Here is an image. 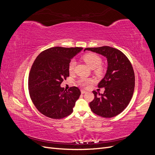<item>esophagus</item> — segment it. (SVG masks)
Here are the masks:
<instances>
[{
    "label": "esophagus",
    "mask_w": 155,
    "mask_h": 155,
    "mask_svg": "<svg viewBox=\"0 0 155 155\" xmlns=\"http://www.w3.org/2000/svg\"><path fill=\"white\" fill-rule=\"evenodd\" d=\"M81 92L82 94H83L86 93V92H87V91H85V90H81Z\"/></svg>",
    "instance_id": "34e87169"
}]
</instances>
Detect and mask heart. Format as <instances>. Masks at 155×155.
<instances>
[{"mask_svg":"<svg viewBox=\"0 0 155 155\" xmlns=\"http://www.w3.org/2000/svg\"><path fill=\"white\" fill-rule=\"evenodd\" d=\"M83 59L90 68L92 69H95L96 72H99L101 70V68H100V64H101L102 60L100 56H98L97 55L95 54H92V53H89L87 54L83 57ZM75 64H76V61L75 60H72L68 64V72L69 73L72 74L74 70V67H75ZM92 80L91 79H87V78H81L79 80L78 83L79 84H80L81 85L85 87L87 86L88 84L91 83Z\"/></svg>","mask_w":155,"mask_h":155,"instance_id":"1","label":"heart"}]
</instances>
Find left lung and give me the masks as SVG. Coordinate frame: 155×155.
<instances>
[{
	"mask_svg": "<svg viewBox=\"0 0 155 155\" xmlns=\"http://www.w3.org/2000/svg\"><path fill=\"white\" fill-rule=\"evenodd\" d=\"M85 50L104 56L108 65L104 78L98 84L99 88H105L104 93L92 92L94 99L89 104L91 109L104 118L117 116L129 105L133 95L135 77L132 64L123 52L110 46L87 48Z\"/></svg>",
	"mask_w": 155,
	"mask_h": 155,
	"instance_id": "obj_1",
	"label": "left lung"
}]
</instances>
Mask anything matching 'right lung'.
Returning a JSON list of instances; mask_svg holds the SVG:
<instances>
[{
  "label": "right lung",
  "instance_id": "obj_1",
  "mask_svg": "<svg viewBox=\"0 0 155 155\" xmlns=\"http://www.w3.org/2000/svg\"><path fill=\"white\" fill-rule=\"evenodd\" d=\"M82 49L55 46L42 51L33 63L28 78L30 96L43 115L61 119L72 112L81 91L76 87L64 90L61 84L69 76L70 61Z\"/></svg>",
  "mask_w": 155,
  "mask_h": 155
}]
</instances>
